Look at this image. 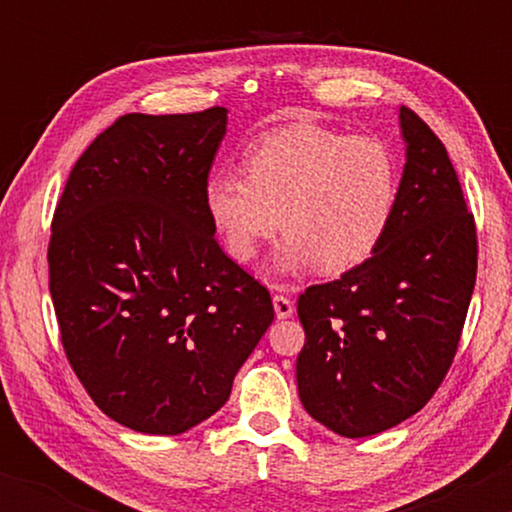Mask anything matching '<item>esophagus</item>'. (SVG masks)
I'll return each mask as SVG.
<instances>
[{"label": "esophagus", "instance_id": "1", "mask_svg": "<svg viewBox=\"0 0 512 512\" xmlns=\"http://www.w3.org/2000/svg\"><path fill=\"white\" fill-rule=\"evenodd\" d=\"M274 313L279 320H286V317L293 315V301L286 296H274Z\"/></svg>", "mask_w": 512, "mask_h": 512}]
</instances>
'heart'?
I'll list each match as a JSON object with an SVG mask.
<instances>
[{
	"mask_svg": "<svg viewBox=\"0 0 512 512\" xmlns=\"http://www.w3.org/2000/svg\"><path fill=\"white\" fill-rule=\"evenodd\" d=\"M245 170L219 168L204 185L211 226L236 262L255 260L281 226L279 272H344L373 255L397 207L395 156L373 137L289 125L252 146Z\"/></svg>",
	"mask_w": 512,
	"mask_h": 512,
	"instance_id": "obj_1",
	"label": "heart"
}]
</instances>
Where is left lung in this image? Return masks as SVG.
<instances>
[{
  "label": "left lung",
  "instance_id": "1",
  "mask_svg": "<svg viewBox=\"0 0 512 512\" xmlns=\"http://www.w3.org/2000/svg\"><path fill=\"white\" fill-rule=\"evenodd\" d=\"M399 129L407 163L383 240L342 279L298 298V395L344 438L383 433L433 397L477 281V228L448 151L404 105Z\"/></svg>",
  "mask_w": 512,
  "mask_h": 512
}]
</instances>
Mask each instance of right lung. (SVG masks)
Returning <instances> with one entry per match:
<instances>
[{
    "instance_id": "add662e5",
    "label": "right lung",
    "mask_w": 512,
    "mask_h": 512,
    "mask_svg": "<svg viewBox=\"0 0 512 512\" xmlns=\"http://www.w3.org/2000/svg\"><path fill=\"white\" fill-rule=\"evenodd\" d=\"M228 110L122 115L69 173L50 293L76 378L117 424L178 436L231 397L274 320L269 291L219 248L204 207Z\"/></svg>"
}]
</instances>
